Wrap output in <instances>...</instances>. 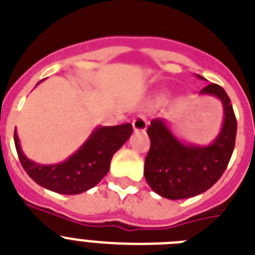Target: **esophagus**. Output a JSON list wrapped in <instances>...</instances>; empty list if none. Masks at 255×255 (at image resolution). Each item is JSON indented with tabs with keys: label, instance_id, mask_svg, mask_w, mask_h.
I'll use <instances>...</instances> for the list:
<instances>
[{
	"label": "esophagus",
	"instance_id": "esophagus-1",
	"mask_svg": "<svg viewBox=\"0 0 255 255\" xmlns=\"http://www.w3.org/2000/svg\"><path fill=\"white\" fill-rule=\"evenodd\" d=\"M132 129L134 131H146L147 129V120L143 116H136L135 119L132 120Z\"/></svg>",
	"mask_w": 255,
	"mask_h": 255
}]
</instances>
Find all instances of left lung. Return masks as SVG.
I'll return each mask as SVG.
<instances>
[{
	"mask_svg": "<svg viewBox=\"0 0 255 255\" xmlns=\"http://www.w3.org/2000/svg\"><path fill=\"white\" fill-rule=\"evenodd\" d=\"M197 78H205L197 74ZM201 95L214 96L223 104L222 130L207 146L185 143L174 135L163 119L147 129L151 146L144 161V178L156 194L168 199H185L202 194L224 173L236 142L237 121L224 88L211 83Z\"/></svg>",
	"mask_w": 255,
	"mask_h": 255,
	"instance_id": "left-lung-1",
	"label": "left lung"
}]
</instances>
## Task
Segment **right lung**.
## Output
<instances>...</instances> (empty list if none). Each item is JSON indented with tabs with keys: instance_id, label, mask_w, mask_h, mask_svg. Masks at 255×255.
<instances>
[{
	"instance_id": "obj_1",
	"label": "right lung",
	"mask_w": 255,
	"mask_h": 255,
	"mask_svg": "<svg viewBox=\"0 0 255 255\" xmlns=\"http://www.w3.org/2000/svg\"><path fill=\"white\" fill-rule=\"evenodd\" d=\"M131 132V124L98 126L71 156L49 165L29 160L20 148L16 130L14 142L22 167L36 184L58 194L73 195L90 190L104 178L113 155L125 144Z\"/></svg>"
}]
</instances>
